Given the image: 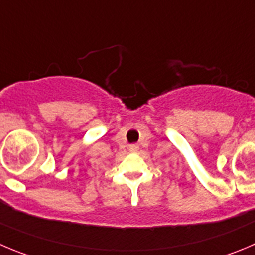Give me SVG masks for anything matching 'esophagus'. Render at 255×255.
Here are the masks:
<instances>
[{"instance_id":"34e87169","label":"esophagus","mask_w":255,"mask_h":255,"mask_svg":"<svg viewBox=\"0 0 255 255\" xmlns=\"http://www.w3.org/2000/svg\"><path fill=\"white\" fill-rule=\"evenodd\" d=\"M138 148H139L138 144H130V146H129V149L132 152H137V151H138Z\"/></svg>"}]
</instances>
